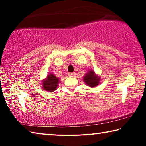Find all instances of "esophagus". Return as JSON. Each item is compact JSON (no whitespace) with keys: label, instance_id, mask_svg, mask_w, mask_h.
<instances>
[{"label":"esophagus","instance_id":"obj_1","mask_svg":"<svg viewBox=\"0 0 146 146\" xmlns=\"http://www.w3.org/2000/svg\"><path fill=\"white\" fill-rule=\"evenodd\" d=\"M68 76H70V77H73V76H75V72H73V73H69V74H68Z\"/></svg>","mask_w":146,"mask_h":146}]
</instances>
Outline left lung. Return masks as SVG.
<instances>
[{"label": "left lung", "instance_id": "left-lung-1", "mask_svg": "<svg viewBox=\"0 0 146 146\" xmlns=\"http://www.w3.org/2000/svg\"><path fill=\"white\" fill-rule=\"evenodd\" d=\"M83 80L88 86L94 88L100 84V76L96 74L93 70H90L84 76Z\"/></svg>", "mask_w": 146, "mask_h": 146}]
</instances>
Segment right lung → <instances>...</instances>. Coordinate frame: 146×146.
<instances>
[{
	"instance_id": "1",
	"label": "right lung",
	"mask_w": 146,
	"mask_h": 146,
	"mask_svg": "<svg viewBox=\"0 0 146 146\" xmlns=\"http://www.w3.org/2000/svg\"><path fill=\"white\" fill-rule=\"evenodd\" d=\"M60 78L53 74H48L46 78L42 80V88L47 92H52L56 90Z\"/></svg>"
}]
</instances>
